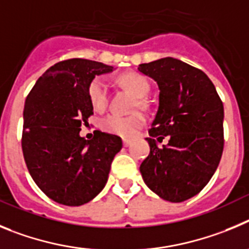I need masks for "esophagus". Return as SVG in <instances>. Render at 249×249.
Wrapping results in <instances>:
<instances>
[{"label":"esophagus","instance_id":"obj_1","mask_svg":"<svg viewBox=\"0 0 249 249\" xmlns=\"http://www.w3.org/2000/svg\"><path fill=\"white\" fill-rule=\"evenodd\" d=\"M123 145H124L125 147H129L130 145H131V140H129V139H124V140H123Z\"/></svg>","mask_w":249,"mask_h":249}]
</instances>
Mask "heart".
I'll use <instances>...</instances> for the list:
<instances>
[{
  "label": "heart",
  "mask_w": 249,
  "mask_h": 249,
  "mask_svg": "<svg viewBox=\"0 0 249 249\" xmlns=\"http://www.w3.org/2000/svg\"><path fill=\"white\" fill-rule=\"evenodd\" d=\"M119 83L123 87L140 98L138 102L139 107H144V100L141 98L146 97L149 93V82L144 75L139 73H126L119 77ZM88 98L91 107L95 110L102 111L107 108L109 100V86L107 79L103 77L94 78L88 87ZM144 124V118L140 114H134L130 116H123L119 114H109L100 120V126L103 130L122 138H131L134 134Z\"/></svg>",
  "instance_id": "1"
}]
</instances>
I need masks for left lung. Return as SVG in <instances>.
I'll return each mask as SVG.
<instances>
[{"instance_id": "left-lung-1", "label": "left lung", "mask_w": 249, "mask_h": 249, "mask_svg": "<svg viewBox=\"0 0 249 249\" xmlns=\"http://www.w3.org/2000/svg\"><path fill=\"white\" fill-rule=\"evenodd\" d=\"M138 71L158 83L159 108L149 130L150 154L140 165L146 186L170 202H182L208 183L223 151V104L200 69L166 57ZM165 136L169 144L159 148Z\"/></svg>"}]
</instances>
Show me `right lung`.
Here are the masks:
<instances>
[{"mask_svg": "<svg viewBox=\"0 0 249 249\" xmlns=\"http://www.w3.org/2000/svg\"><path fill=\"white\" fill-rule=\"evenodd\" d=\"M114 68L89 59L63 60L36 82L23 110L22 150L36 185L53 201L82 206L108 181L119 136L97 130L91 140L79 134L93 114L88 87L95 75Z\"/></svg>", "mask_w": 249, "mask_h": 249, "instance_id": "obj_1", "label": "right lung"}]
</instances>
